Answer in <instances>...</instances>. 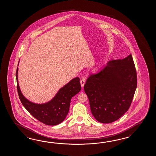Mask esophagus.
<instances>
[{
	"instance_id": "obj_1",
	"label": "esophagus",
	"mask_w": 156,
	"mask_h": 156,
	"mask_svg": "<svg viewBox=\"0 0 156 156\" xmlns=\"http://www.w3.org/2000/svg\"><path fill=\"white\" fill-rule=\"evenodd\" d=\"M80 83H81V85L82 87H83L85 83V80L84 79H82L80 80Z\"/></svg>"
}]
</instances>
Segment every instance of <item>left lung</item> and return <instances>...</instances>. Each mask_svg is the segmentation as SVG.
Segmentation results:
<instances>
[{
    "label": "left lung",
    "mask_w": 156,
    "mask_h": 156,
    "mask_svg": "<svg viewBox=\"0 0 156 156\" xmlns=\"http://www.w3.org/2000/svg\"><path fill=\"white\" fill-rule=\"evenodd\" d=\"M137 86L136 67L131 54L110 61L84 85L91 112L100 123H112L129 108Z\"/></svg>",
    "instance_id": "obj_1"
}]
</instances>
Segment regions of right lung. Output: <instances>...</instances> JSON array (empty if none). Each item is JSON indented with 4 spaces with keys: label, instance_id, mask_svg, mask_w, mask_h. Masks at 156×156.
Returning a JSON list of instances; mask_svg holds the SVG:
<instances>
[{
    "label": "right lung",
    "instance_id": "obj_1",
    "mask_svg": "<svg viewBox=\"0 0 156 156\" xmlns=\"http://www.w3.org/2000/svg\"><path fill=\"white\" fill-rule=\"evenodd\" d=\"M18 67L16 71L18 93L21 103L27 111L36 119L48 126H56L62 123L69 113L72 98L81 89L79 77L70 80L49 101L37 104L30 101L23 95L18 83Z\"/></svg>",
    "mask_w": 156,
    "mask_h": 156
}]
</instances>
